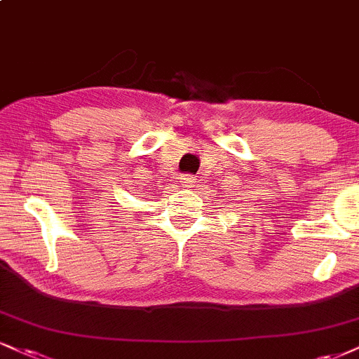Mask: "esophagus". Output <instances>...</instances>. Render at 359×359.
<instances>
[{"label": "esophagus", "instance_id": "34e87169", "mask_svg": "<svg viewBox=\"0 0 359 359\" xmlns=\"http://www.w3.org/2000/svg\"><path fill=\"white\" fill-rule=\"evenodd\" d=\"M194 184H196V177H192V175H182V177H180V185H182V187L189 189V187H192Z\"/></svg>", "mask_w": 359, "mask_h": 359}]
</instances>
